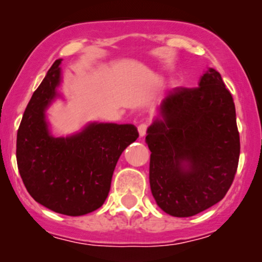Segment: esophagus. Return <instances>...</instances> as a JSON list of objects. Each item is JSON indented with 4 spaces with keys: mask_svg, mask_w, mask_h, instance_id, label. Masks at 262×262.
<instances>
[{
    "mask_svg": "<svg viewBox=\"0 0 262 262\" xmlns=\"http://www.w3.org/2000/svg\"><path fill=\"white\" fill-rule=\"evenodd\" d=\"M147 124L146 123H141L138 125V133H139V136L141 137H143L144 134H146V132H147Z\"/></svg>",
    "mask_w": 262,
    "mask_h": 262,
    "instance_id": "1",
    "label": "esophagus"
}]
</instances>
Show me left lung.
<instances>
[{
  "label": "left lung",
  "instance_id": "1",
  "mask_svg": "<svg viewBox=\"0 0 262 262\" xmlns=\"http://www.w3.org/2000/svg\"><path fill=\"white\" fill-rule=\"evenodd\" d=\"M150 191L173 216H192L221 202L238 167L239 133L232 95L209 68L194 89L178 87L148 128Z\"/></svg>",
  "mask_w": 262,
  "mask_h": 262
}]
</instances>
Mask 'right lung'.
<instances>
[{
  "instance_id": "1",
  "label": "right lung",
  "mask_w": 262,
  "mask_h": 262,
  "mask_svg": "<svg viewBox=\"0 0 262 262\" xmlns=\"http://www.w3.org/2000/svg\"><path fill=\"white\" fill-rule=\"evenodd\" d=\"M62 59L34 91L16 139L18 172L35 202L55 213L83 215L99 209L110 191L123 150L138 138L133 124L90 123L80 133L55 138L46 110L57 96Z\"/></svg>"
}]
</instances>
